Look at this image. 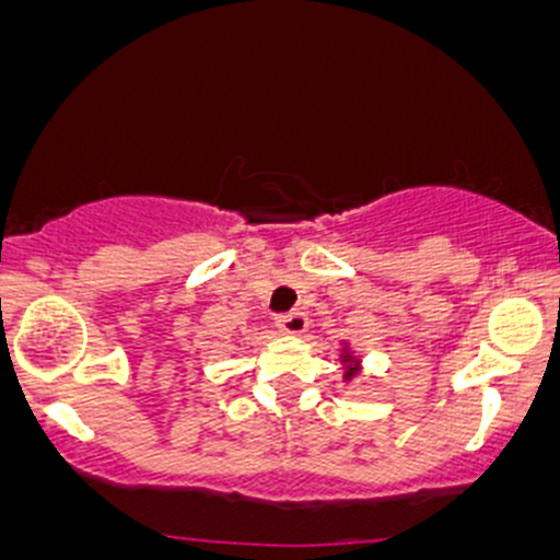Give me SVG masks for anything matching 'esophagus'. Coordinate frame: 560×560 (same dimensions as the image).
<instances>
[{
    "label": "esophagus",
    "instance_id": "obj_1",
    "mask_svg": "<svg viewBox=\"0 0 560 560\" xmlns=\"http://www.w3.org/2000/svg\"><path fill=\"white\" fill-rule=\"evenodd\" d=\"M279 329L284 334H292V337H302L307 331V316L305 313H287V316H279Z\"/></svg>",
    "mask_w": 560,
    "mask_h": 560
}]
</instances>
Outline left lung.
<instances>
[{"instance_id": "left-lung-1", "label": "left lung", "mask_w": 560, "mask_h": 560, "mask_svg": "<svg viewBox=\"0 0 560 560\" xmlns=\"http://www.w3.org/2000/svg\"><path fill=\"white\" fill-rule=\"evenodd\" d=\"M342 345H345V350H342V355H339V363L345 365V382H352V378L358 376V371H361V358L350 350V345L347 342H342Z\"/></svg>"}]
</instances>
